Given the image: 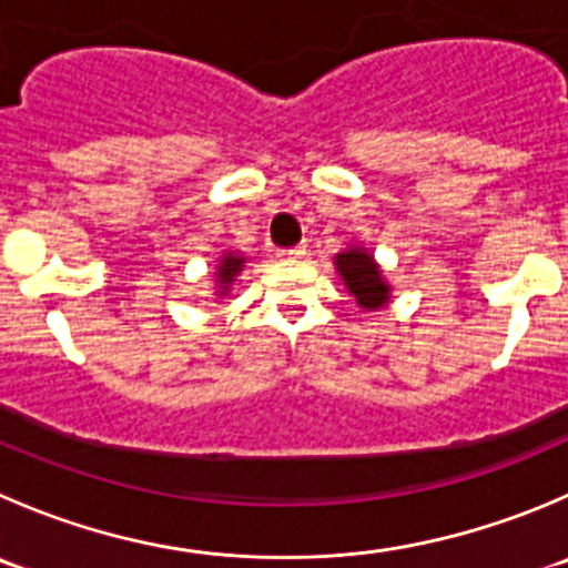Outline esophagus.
<instances>
[{
  "instance_id": "34e87169",
  "label": "esophagus",
  "mask_w": 568,
  "mask_h": 568,
  "mask_svg": "<svg viewBox=\"0 0 568 568\" xmlns=\"http://www.w3.org/2000/svg\"><path fill=\"white\" fill-rule=\"evenodd\" d=\"M305 252H307L305 246L300 244V246H291V250H280L277 255L280 257H288V261H300V257H305Z\"/></svg>"
}]
</instances>
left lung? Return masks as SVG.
I'll return each instance as SVG.
<instances>
[{"label":"left lung","instance_id":"obj_1","mask_svg":"<svg viewBox=\"0 0 568 568\" xmlns=\"http://www.w3.org/2000/svg\"><path fill=\"white\" fill-rule=\"evenodd\" d=\"M335 268L344 280L346 291L355 296V302L368 311H377L390 300L388 283L379 274V266L363 246H349L346 252L335 255Z\"/></svg>","mask_w":568,"mask_h":568}]
</instances>
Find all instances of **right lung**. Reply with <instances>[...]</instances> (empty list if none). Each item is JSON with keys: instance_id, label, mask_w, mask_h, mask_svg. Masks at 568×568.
<instances>
[{"instance_id": "1", "label": "right lung", "mask_w": 568, "mask_h": 568, "mask_svg": "<svg viewBox=\"0 0 568 568\" xmlns=\"http://www.w3.org/2000/svg\"><path fill=\"white\" fill-rule=\"evenodd\" d=\"M244 257L235 255V252H224L222 261H219V268H216V283H219V296H224L230 291V285H233V280L239 277L241 268H244Z\"/></svg>"}]
</instances>
